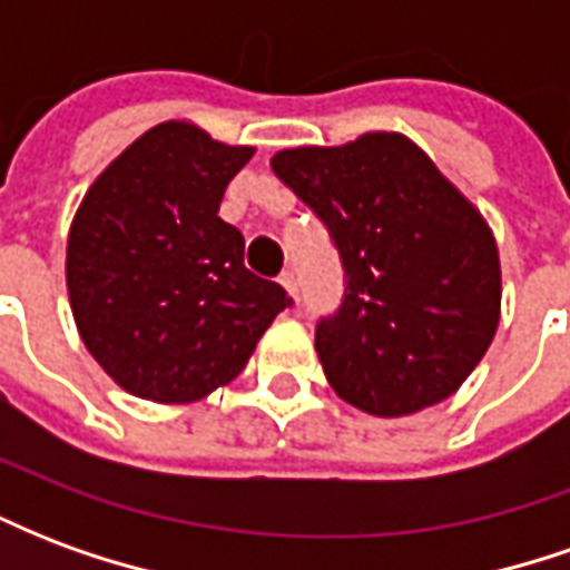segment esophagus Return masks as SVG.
I'll list each match as a JSON object with an SVG mask.
<instances>
[{"label":"esophagus","instance_id":"esophagus-1","mask_svg":"<svg viewBox=\"0 0 570 570\" xmlns=\"http://www.w3.org/2000/svg\"><path fill=\"white\" fill-rule=\"evenodd\" d=\"M277 281H281V286H284L286 293H289V296H293L298 302V284H296V274H293V268H284Z\"/></svg>","mask_w":570,"mask_h":570}]
</instances>
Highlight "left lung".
Returning <instances> with one entry per match:
<instances>
[{
	"label": "left lung",
	"instance_id": "1",
	"mask_svg": "<svg viewBox=\"0 0 570 570\" xmlns=\"http://www.w3.org/2000/svg\"><path fill=\"white\" fill-rule=\"evenodd\" d=\"M272 170L345 268L342 305L314 333L335 394L379 419L452 396L501 311L498 247L476 207L403 134L284 149Z\"/></svg>",
	"mask_w": 570,
	"mask_h": 570
}]
</instances>
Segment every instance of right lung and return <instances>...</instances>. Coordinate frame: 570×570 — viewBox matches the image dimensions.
Returning <instances> with one entry per match:
<instances>
[{
    "instance_id": "add662e5",
    "label": "right lung",
    "mask_w": 570,
    "mask_h": 570,
    "mask_svg": "<svg viewBox=\"0 0 570 570\" xmlns=\"http://www.w3.org/2000/svg\"><path fill=\"white\" fill-rule=\"evenodd\" d=\"M249 146L164 121L88 188L67 244L81 342L125 391L195 403L247 366L286 289L244 265V235L219 219Z\"/></svg>"
}]
</instances>
